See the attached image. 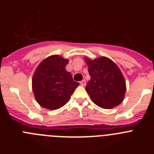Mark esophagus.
Wrapping results in <instances>:
<instances>
[{
  "mask_svg": "<svg viewBox=\"0 0 154 154\" xmlns=\"http://www.w3.org/2000/svg\"><path fill=\"white\" fill-rule=\"evenodd\" d=\"M85 80H82L81 82H80V85H82V86H85Z\"/></svg>",
  "mask_w": 154,
  "mask_h": 154,
  "instance_id": "obj_1",
  "label": "esophagus"
}]
</instances>
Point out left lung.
<instances>
[{
  "label": "left lung",
  "instance_id": "obj_1",
  "mask_svg": "<svg viewBox=\"0 0 154 154\" xmlns=\"http://www.w3.org/2000/svg\"><path fill=\"white\" fill-rule=\"evenodd\" d=\"M91 76L85 90L98 106L112 109L123 101L126 91V81L118 65L105 56L92 60L85 57Z\"/></svg>",
  "mask_w": 154,
  "mask_h": 154
}]
</instances>
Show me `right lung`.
<instances>
[{"mask_svg": "<svg viewBox=\"0 0 154 154\" xmlns=\"http://www.w3.org/2000/svg\"><path fill=\"white\" fill-rule=\"evenodd\" d=\"M68 63L69 59L53 55L38 65L32 77V90L41 106L50 110L61 108L79 85L65 69Z\"/></svg>", "mask_w": 154, "mask_h": 154, "instance_id": "right-lung-1", "label": "right lung"}]
</instances>
